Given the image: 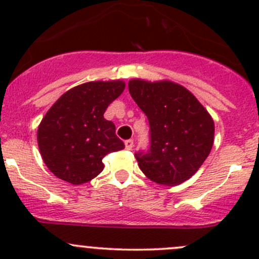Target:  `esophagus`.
<instances>
[{
	"mask_svg": "<svg viewBox=\"0 0 259 259\" xmlns=\"http://www.w3.org/2000/svg\"><path fill=\"white\" fill-rule=\"evenodd\" d=\"M133 146H134V140H133V139L125 140V148H126L127 150L133 149Z\"/></svg>",
	"mask_w": 259,
	"mask_h": 259,
	"instance_id": "1",
	"label": "esophagus"
}]
</instances>
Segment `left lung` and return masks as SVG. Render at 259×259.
I'll return each mask as SVG.
<instances>
[{
  "label": "left lung",
  "mask_w": 259,
  "mask_h": 259,
  "mask_svg": "<svg viewBox=\"0 0 259 259\" xmlns=\"http://www.w3.org/2000/svg\"><path fill=\"white\" fill-rule=\"evenodd\" d=\"M129 93L149 120V148L135 153L153 182L178 185L197 173L209 155L214 122L190 91L170 81L132 80Z\"/></svg>",
  "instance_id": "left-lung-1"
}]
</instances>
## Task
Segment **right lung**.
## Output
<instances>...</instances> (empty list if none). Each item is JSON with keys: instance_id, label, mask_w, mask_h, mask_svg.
I'll use <instances>...</instances> for the list:
<instances>
[{"instance_id": "1", "label": "right lung", "mask_w": 259, "mask_h": 259, "mask_svg": "<svg viewBox=\"0 0 259 259\" xmlns=\"http://www.w3.org/2000/svg\"><path fill=\"white\" fill-rule=\"evenodd\" d=\"M122 81H93L66 91L37 130L41 156L57 178L79 185L103 171V158L125 148L104 117L124 91Z\"/></svg>"}]
</instances>
